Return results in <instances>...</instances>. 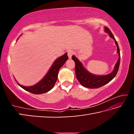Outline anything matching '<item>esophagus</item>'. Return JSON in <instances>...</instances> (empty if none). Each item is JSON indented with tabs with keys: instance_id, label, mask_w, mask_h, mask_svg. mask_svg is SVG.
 Segmentation results:
<instances>
[{
	"instance_id": "obj_1",
	"label": "esophagus",
	"mask_w": 134,
	"mask_h": 134,
	"mask_svg": "<svg viewBox=\"0 0 134 134\" xmlns=\"http://www.w3.org/2000/svg\"><path fill=\"white\" fill-rule=\"evenodd\" d=\"M67 54H68V57H69V58L70 59L71 58L72 55H73V51H71V50H69L67 52Z\"/></svg>"
}]
</instances>
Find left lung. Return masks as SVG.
Masks as SVG:
<instances>
[{"label":"left lung","mask_w":134,"mask_h":134,"mask_svg":"<svg viewBox=\"0 0 134 134\" xmlns=\"http://www.w3.org/2000/svg\"><path fill=\"white\" fill-rule=\"evenodd\" d=\"M105 31L106 32L109 34L110 37L115 40V44L117 46V53L119 55V58L116 64H115V69L112 72L105 76H96L91 74L88 71L83 67L82 63L75 56L72 55V59L75 62V72L76 77L81 85L84 87L90 88V89H95V88L102 87V86L110 82L116 76L117 72L118 71L120 64V58H121L118 44L115 37H113L112 33L111 32L110 29L108 27H105Z\"/></svg>","instance_id":"8db88e82"}]
</instances>
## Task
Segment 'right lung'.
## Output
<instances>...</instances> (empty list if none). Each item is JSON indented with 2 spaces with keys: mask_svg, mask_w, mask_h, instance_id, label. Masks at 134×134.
I'll use <instances>...</instances> for the list:
<instances>
[{
  "mask_svg": "<svg viewBox=\"0 0 134 134\" xmlns=\"http://www.w3.org/2000/svg\"><path fill=\"white\" fill-rule=\"evenodd\" d=\"M67 59V53H65L64 55L60 57L55 60L44 77L36 85L29 86V87H25V86L21 85L16 81L18 85L22 89L33 94H40L48 92L53 88L54 85L57 80L59 70L64 65Z\"/></svg>",
  "mask_w": 134,
  "mask_h": 134,
  "instance_id": "add662e5",
  "label": "right lung"
}]
</instances>
